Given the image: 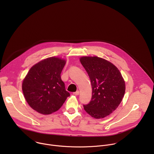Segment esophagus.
<instances>
[{"label": "esophagus", "instance_id": "34e87169", "mask_svg": "<svg viewBox=\"0 0 154 154\" xmlns=\"http://www.w3.org/2000/svg\"><path fill=\"white\" fill-rule=\"evenodd\" d=\"M73 94L75 95V96H78V95L79 94V91H77L74 92V93H73Z\"/></svg>", "mask_w": 154, "mask_h": 154}]
</instances>
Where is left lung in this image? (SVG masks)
<instances>
[{"label":"left lung","mask_w":154,"mask_h":154,"mask_svg":"<svg viewBox=\"0 0 154 154\" xmlns=\"http://www.w3.org/2000/svg\"><path fill=\"white\" fill-rule=\"evenodd\" d=\"M80 61L87 72L92 86L91 101L84 109L96 119L103 118L118 108L124 96L125 82L112 63L97 57H83Z\"/></svg>","instance_id":"8db88e82"}]
</instances>
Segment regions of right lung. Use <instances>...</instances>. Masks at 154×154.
<instances>
[{
	"mask_svg": "<svg viewBox=\"0 0 154 154\" xmlns=\"http://www.w3.org/2000/svg\"><path fill=\"white\" fill-rule=\"evenodd\" d=\"M65 60L57 57L43 60L30 68L23 82V91L29 105L37 112L49 115L61 107L70 96L61 73Z\"/></svg>",
	"mask_w": 154,
	"mask_h": 154,
	"instance_id": "add662e5",
	"label": "right lung"
}]
</instances>
